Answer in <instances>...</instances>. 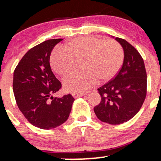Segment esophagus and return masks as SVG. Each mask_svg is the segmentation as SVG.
Returning <instances> with one entry per match:
<instances>
[{"label": "esophagus", "mask_w": 161, "mask_h": 161, "mask_svg": "<svg viewBox=\"0 0 161 161\" xmlns=\"http://www.w3.org/2000/svg\"><path fill=\"white\" fill-rule=\"evenodd\" d=\"M72 95H73V97H74V98H76V97L84 96L85 94L84 93H79V92H74V93L72 94Z\"/></svg>", "instance_id": "1"}]
</instances>
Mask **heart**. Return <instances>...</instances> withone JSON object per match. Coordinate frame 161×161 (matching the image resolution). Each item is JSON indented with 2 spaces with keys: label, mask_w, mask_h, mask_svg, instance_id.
<instances>
[{
  "label": "heart",
  "mask_w": 161,
  "mask_h": 161,
  "mask_svg": "<svg viewBox=\"0 0 161 161\" xmlns=\"http://www.w3.org/2000/svg\"><path fill=\"white\" fill-rule=\"evenodd\" d=\"M80 71L73 72L63 79L64 89L70 92H84L95 86L97 79L108 81L117 74L123 65L124 52L118 42L104 41L94 36L79 37L69 41L53 51L51 66L55 73L64 75L82 59Z\"/></svg>",
  "instance_id": "heart-1"
}]
</instances>
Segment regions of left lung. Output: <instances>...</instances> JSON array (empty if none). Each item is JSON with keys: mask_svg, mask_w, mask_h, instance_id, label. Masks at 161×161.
Returning <instances> with one entry per match:
<instances>
[{"mask_svg": "<svg viewBox=\"0 0 161 161\" xmlns=\"http://www.w3.org/2000/svg\"><path fill=\"white\" fill-rule=\"evenodd\" d=\"M115 40L124 52L123 66L115 78L97 88L101 101L94 108L100 120L111 125L132 119L141 109L147 93V73L142 56L125 40Z\"/></svg>", "mask_w": 161, "mask_h": 161, "instance_id": "1", "label": "left lung"}]
</instances>
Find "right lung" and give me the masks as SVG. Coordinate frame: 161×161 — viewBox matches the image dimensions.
Instances as JSON below:
<instances>
[{
  "instance_id": "1",
  "label": "right lung",
  "mask_w": 161,
  "mask_h": 161,
  "mask_svg": "<svg viewBox=\"0 0 161 161\" xmlns=\"http://www.w3.org/2000/svg\"><path fill=\"white\" fill-rule=\"evenodd\" d=\"M62 38L50 39L31 48L14 73L13 90L18 108L31 124L42 129L65 123L75 99L71 95L53 97L61 88L50 66V56Z\"/></svg>"
}]
</instances>
